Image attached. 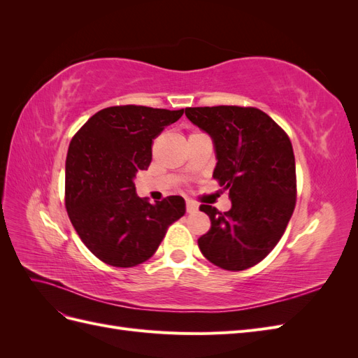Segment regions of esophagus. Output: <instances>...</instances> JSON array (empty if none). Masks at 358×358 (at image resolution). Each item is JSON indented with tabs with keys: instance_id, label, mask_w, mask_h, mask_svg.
I'll list each match as a JSON object with an SVG mask.
<instances>
[{
	"instance_id": "esophagus-1",
	"label": "esophagus",
	"mask_w": 358,
	"mask_h": 358,
	"mask_svg": "<svg viewBox=\"0 0 358 358\" xmlns=\"http://www.w3.org/2000/svg\"><path fill=\"white\" fill-rule=\"evenodd\" d=\"M197 210H199V204L196 201H192V200H187V212L194 213Z\"/></svg>"
}]
</instances>
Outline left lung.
Instances as JSON below:
<instances>
[{"label": "left lung", "mask_w": 358, "mask_h": 358, "mask_svg": "<svg viewBox=\"0 0 358 358\" xmlns=\"http://www.w3.org/2000/svg\"><path fill=\"white\" fill-rule=\"evenodd\" d=\"M216 149L213 179L229 191L231 209L209 204L210 229L199 239L201 254L224 270L258 264L282 237L296 208V159L288 134L257 107H187Z\"/></svg>", "instance_id": "8db88e82"}]
</instances>
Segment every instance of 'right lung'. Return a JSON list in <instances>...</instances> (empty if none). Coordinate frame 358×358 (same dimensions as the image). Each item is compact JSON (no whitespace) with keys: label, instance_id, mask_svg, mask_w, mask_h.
<instances>
[{"label":"right lung","instance_id":"1","mask_svg":"<svg viewBox=\"0 0 358 358\" xmlns=\"http://www.w3.org/2000/svg\"><path fill=\"white\" fill-rule=\"evenodd\" d=\"M180 110L112 106L96 112L71 138L66 161V209L85 246L113 267H134L155 254L185 200L140 199L133 179L148 170L152 145Z\"/></svg>","mask_w":358,"mask_h":358}]
</instances>
